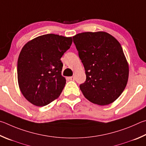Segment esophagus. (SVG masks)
Listing matches in <instances>:
<instances>
[{"mask_svg":"<svg viewBox=\"0 0 146 146\" xmlns=\"http://www.w3.org/2000/svg\"><path fill=\"white\" fill-rule=\"evenodd\" d=\"M74 78L72 77H72H69V80H74Z\"/></svg>","mask_w":146,"mask_h":146,"instance_id":"1","label":"esophagus"}]
</instances>
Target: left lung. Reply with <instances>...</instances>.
<instances>
[{"mask_svg":"<svg viewBox=\"0 0 146 146\" xmlns=\"http://www.w3.org/2000/svg\"><path fill=\"white\" fill-rule=\"evenodd\" d=\"M86 79L80 87L92 103H113L126 88L129 65L120 43L103 31L85 32L73 36Z\"/></svg>","mask_w":146,"mask_h":146,"instance_id":"left-lung-1","label":"left lung"}]
</instances>
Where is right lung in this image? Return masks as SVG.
<instances>
[{"mask_svg":"<svg viewBox=\"0 0 146 146\" xmlns=\"http://www.w3.org/2000/svg\"><path fill=\"white\" fill-rule=\"evenodd\" d=\"M72 43V37L47 34L23 47L18 59V83L23 96L31 103L43 106L60 96L66 83L61 76L60 59Z\"/></svg>","mask_w":146,"mask_h":146,"instance_id":"obj_1","label":"right lung"}]
</instances>
